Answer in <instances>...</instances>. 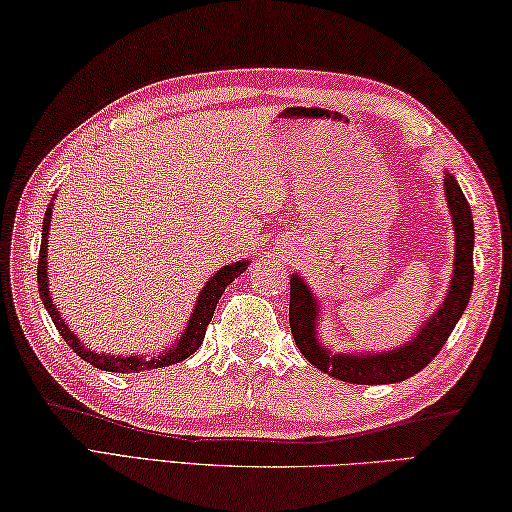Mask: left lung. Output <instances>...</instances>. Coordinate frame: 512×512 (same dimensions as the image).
Wrapping results in <instances>:
<instances>
[{
    "mask_svg": "<svg viewBox=\"0 0 512 512\" xmlns=\"http://www.w3.org/2000/svg\"><path fill=\"white\" fill-rule=\"evenodd\" d=\"M445 201H448L452 224H454V273L450 280V291L443 304L430 315L416 338L407 345L380 351V353H331L318 338V300L300 275H291V304H288V322L297 349L302 356L318 367L324 374L353 385H387L418 374L432 362L457 327L459 318L466 311L475 282V266H472V246H475V226L466 197L459 188L454 174L445 172L443 179Z\"/></svg>",
    "mask_w": 512,
    "mask_h": 512,
    "instance_id": "1",
    "label": "left lung"
}]
</instances>
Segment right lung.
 I'll use <instances>...</instances> for the list:
<instances>
[{
	"instance_id": "add662e5",
	"label": "right lung",
	"mask_w": 512,
	"mask_h": 512,
	"mask_svg": "<svg viewBox=\"0 0 512 512\" xmlns=\"http://www.w3.org/2000/svg\"><path fill=\"white\" fill-rule=\"evenodd\" d=\"M53 199H55V194H53ZM51 206H53V201L49 203V208H46V212H44V224H42L40 259H37V291H40L46 311H49L55 329L60 331L64 342H67V345L76 351L82 360L91 362V365L102 369V371H118V374L134 371V374H138V371H150V369H159V367H167V365H176V362H181L188 356H192V353L201 347L203 338H206V329L212 320V315H215L217 302L221 300V295H224L226 286L230 282H235V277H239L248 268V259H239V262H235V264L219 268V271L210 277L206 286H203V291L199 293L197 304H194L192 315L188 320V327H185V331L181 333V338L176 340L170 349L159 353V356L143 358V356H111V353L109 356H105V353H96L82 345L76 333L69 329V324L60 318L58 306L53 304V297L49 291V280H46V241H49V226H51V217H53Z\"/></svg>"
}]
</instances>
